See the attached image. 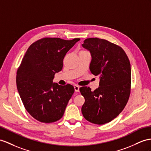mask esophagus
<instances>
[{"label": "esophagus", "mask_w": 151, "mask_h": 151, "mask_svg": "<svg viewBox=\"0 0 151 151\" xmlns=\"http://www.w3.org/2000/svg\"><path fill=\"white\" fill-rule=\"evenodd\" d=\"M74 88H75V92H79L80 91V87L78 86H77V85H75V86H74Z\"/></svg>", "instance_id": "34e87169"}]
</instances>
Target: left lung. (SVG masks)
Here are the masks:
<instances>
[{
    "label": "left lung",
    "instance_id": "1",
    "mask_svg": "<svg viewBox=\"0 0 151 151\" xmlns=\"http://www.w3.org/2000/svg\"><path fill=\"white\" fill-rule=\"evenodd\" d=\"M91 52L90 71L99 75V87L93 92L80 88L85 103L82 112L87 121L104 124L112 121L124 109L131 91L129 60L119 46L98 37L87 38L82 44Z\"/></svg>",
    "mask_w": 151,
    "mask_h": 151
}]
</instances>
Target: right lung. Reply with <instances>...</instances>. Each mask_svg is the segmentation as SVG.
Segmentation results:
<instances>
[{
    "instance_id": "obj_1",
    "label": "right lung",
    "mask_w": 151,
    "mask_h": 151,
    "mask_svg": "<svg viewBox=\"0 0 151 151\" xmlns=\"http://www.w3.org/2000/svg\"><path fill=\"white\" fill-rule=\"evenodd\" d=\"M78 41L45 37L27 50L17 71V86L26 110L38 121L51 123L63 116L75 88L70 84L59 86L53 80L63 69L65 54Z\"/></svg>"
}]
</instances>
